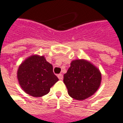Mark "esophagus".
<instances>
[{"label":"esophagus","instance_id":"esophagus-1","mask_svg":"<svg viewBox=\"0 0 123 123\" xmlns=\"http://www.w3.org/2000/svg\"><path fill=\"white\" fill-rule=\"evenodd\" d=\"M57 77L59 78V80H62L63 79V76L62 74H59L58 75H57Z\"/></svg>","mask_w":123,"mask_h":123}]
</instances>
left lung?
<instances>
[{"instance_id": "1", "label": "left lung", "mask_w": 123, "mask_h": 123, "mask_svg": "<svg viewBox=\"0 0 123 123\" xmlns=\"http://www.w3.org/2000/svg\"><path fill=\"white\" fill-rule=\"evenodd\" d=\"M63 83L71 97L78 101L85 100L98 90L101 83V73L87 60H74L63 75Z\"/></svg>"}]
</instances>
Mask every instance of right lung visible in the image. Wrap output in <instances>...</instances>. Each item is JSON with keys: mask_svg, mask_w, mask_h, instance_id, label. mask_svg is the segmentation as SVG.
<instances>
[{"mask_svg": "<svg viewBox=\"0 0 123 123\" xmlns=\"http://www.w3.org/2000/svg\"><path fill=\"white\" fill-rule=\"evenodd\" d=\"M17 79L22 90L34 97H40L50 91L58 81L53 66L43 55H32L24 60L17 71Z\"/></svg>", "mask_w": 123, "mask_h": 123, "instance_id": "add662e5", "label": "right lung"}]
</instances>
